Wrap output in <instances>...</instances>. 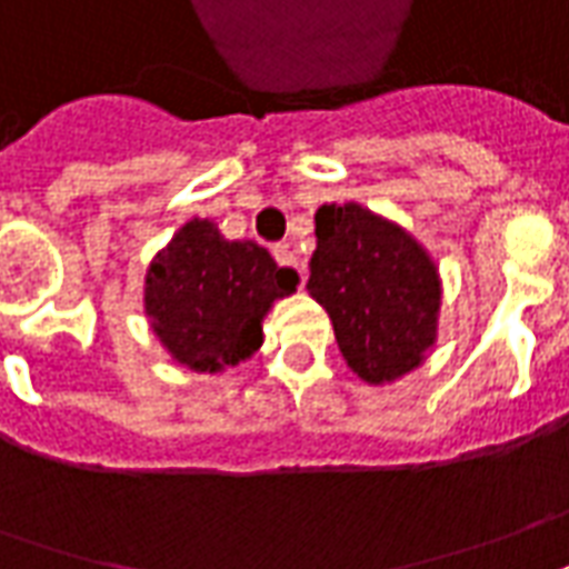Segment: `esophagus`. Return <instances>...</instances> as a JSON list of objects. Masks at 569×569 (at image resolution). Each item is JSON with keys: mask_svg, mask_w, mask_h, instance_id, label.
<instances>
[{"mask_svg": "<svg viewBox=\"0 0 569 569\" xmlns=\"http://www.w3.org/2000/svg\"><path fill=\"white\" fill-rule=\"evenodd\" d=\"M273 258H277V264H283V268H292V271L298 273V289L305 286V280H308V273H305V268L298 264V256L289 249L286 243L273 246Z\"/></svg>", "mask_w": 569, "mask_h": 569, "instance_id": "obj_1", "label": "esophagus"}]
</instances>
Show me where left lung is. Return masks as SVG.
<instances>
[{
    "label": "left lung",
    "instance_id": "obj_1",
    "mask_svg": "<svg viewBox=\"0 0 569 569\" xmlns=\"http://www.w3.org/2000/svg\"><path fill=\"white\" fill-rule=\"evenodd\" d=\"M311 292L348 367L369 385L407 376L437 339L440 277L412 233L360 202L317 209Z\"/></svg>",
    "mask_w": 569,
    "mask_h": 569
}]
</instances>
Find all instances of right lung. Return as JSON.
<instances>
[{
	"label": "right lung",
	"instance_id": "add662e5",
	"mask_svg": "<svg viewBox=\"0 0 569 569\" xmlns=\"http://www.w3.org/2000/svg\"><path fill=\"white\" fill-rule=\"evenodd\" d=\"M298 273L264 246L224 240L209 218H193L150 261L144 311L181 367L221 372L261 348V320L296 292Z\"/></svg>",
	"mask_w": 569,
	"mask_h": 569
}]
</instances>
